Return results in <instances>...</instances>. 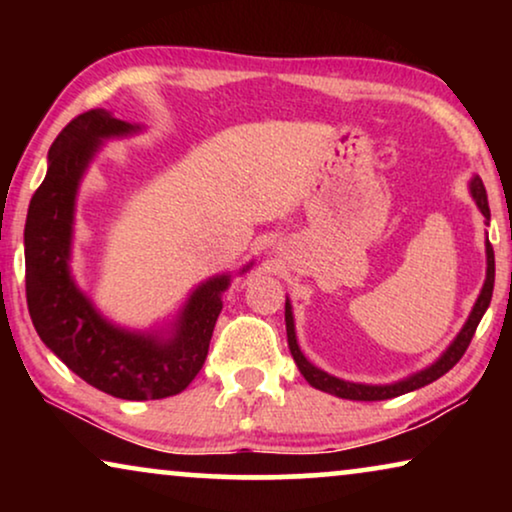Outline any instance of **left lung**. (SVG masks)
<instances>
[{
	"label": "left lung",
	"instance_id": "left-lung-1",
	"mask_svg": "<svg viewBox=\"0 0 512 512\" xmlns=\"http://www.w3.org/2000/svg\"><path fill=\"white\" fill-rule=\"evenodd\" d=\"M471 193L475 202H478L480 212L485 219H489V202H487V191L485 186H482V179L475 177L473 184H471ZM492 291H494V249L492 244L487 242V279H485V286H482L480 296H478V303H475L471 317H468L466 326L461 328V333L457 335V340L452 342L450 347H447V352L440 356V359L429 366L422 373L408 377V380L403 382H396V384H387V387H370V384H354V382H345V380H338V377L324 373V370L314 368L310 361L305 359L303 352L298 349V342H296V331H293V317H291V305L289 300H286V338H289V349H291V356L293 361L298 363V370L303 373V377L307 382L312 384L314 389H321L326 391V394H333L338 398H349V401H384V398H394V396H401V394H408V391H415L419 387H426V384L436 382L438 377H443L447 370H452L457 366V361L464 356V352L471 345L473 335H475V328H478L482 314L487 312L489 307V300H492Z\"/></svg>",
	"mask_w": 512,
	"mask_h": 512
}]
</instances>
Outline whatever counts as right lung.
Listing matches in <instances>:
<instances>
[{"label":"right lung","mask_w":512,"mask_h":512,"mask_svg":"<svg viewBox=\"0 0 512 512\" xmlns=\"http://www.w3.org/2000/svg\"><path fill=\"white\" fill-rule=\"evenodd\" d=\"M132 125L90 109L72 118L48 151V172L34 191L25 221L27 310L44 345L65 366L104 394L125 401H153L184 391L207 359L228 277L193 293L170 342L125 333L97 314L69 277L74 195L102 137Z\"/></svg>","instance_id":"add662e5"}]
</instances>
